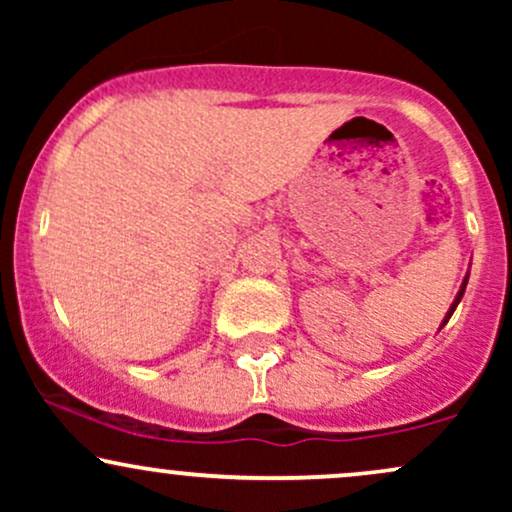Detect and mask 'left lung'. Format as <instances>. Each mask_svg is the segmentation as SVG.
Wrapping results in <instances>:
<instances>
[{
  "label": "left lung",
  "instance_id": "obj_1",
  "mask_svg": "<svg viewBox=\"0 0 512 512\" xmlns=\"http://www.w3.org/2000/svg\"><path fill=\"white\" fill-rule=\"evenodd\" d=\"M469 267H472V264H469ZM467 281H469V272L464 274V279H462V286H460V291H457V296H455V301L450 303V308H448V313H445V317H443V322H440V327H445V322L450 320L452 317V313H455V308L457 305H460V301H462V296H464V289H467Z\"/></svg>",
  "mask_w": 512,
  "mask_h": 512
}]
</instances>
